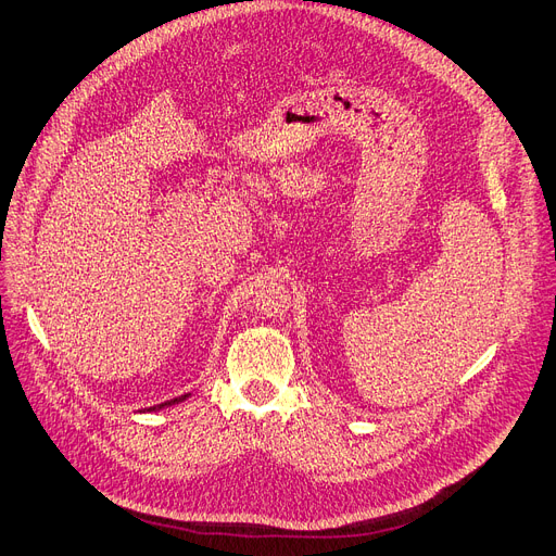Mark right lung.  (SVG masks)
Segmentation results:
<instances>
[{"label": "right lung", "instance_id": "add662e5", "mask_svg": "<svg viewBox=\"0 0 556 556\" xmlns=\"http://www.w3.org/2000/svg\"><path fill=\"white\" fill-rule=\"evenodd\" d=\"M185 399H190V394H182V396H178V399H172V401H164V403H160V405H153V407H149V409H143V413H157V409H162V407H167V405H176V403H182Z\"/></svg>", "mask_w": 556, "mask_h": 556}]
</instances>
